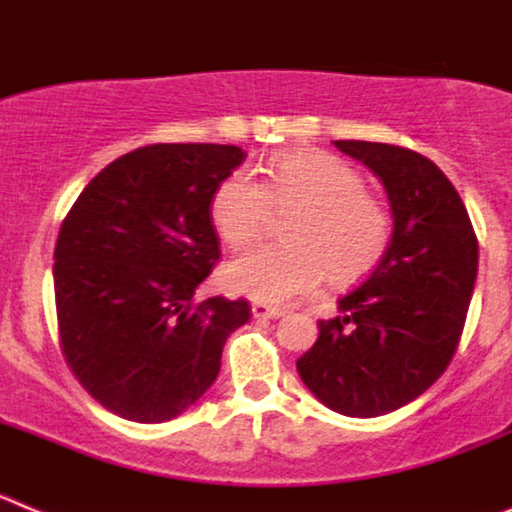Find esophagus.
Returning <instances> with one entry per match:
<instances>
[{
    "label": "esophagus",
    "instance_id": "1",
    "mask_svg": "<svg viewBox=\"0 0 512 512\" xmlns=\"http://www.w3.org/2000/svg\"><path fill=\"white\" fill-rule=\"evenodd\" d=\"M251 312H253V318H259V320H277L284 315L282 307H271V305H264V302H253Z\"/></svg>",
    "mask_w": 512,
    "mask_h": 512
}]
</instances>
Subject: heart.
Wrapping results in <instances>:
<instances>
[{
  "instance_id": "obj_1",
  "label": "heart",
  "mask_w": 512,
  "mask_h": 512,
  "mask_svg": "<svg viewBox=\"0 0 512 512\" xmlns=\"http://www.w3.org/2000/svg\"><path fill=\"white\" fill-rule=\"evenodd\" d=\"M271 210L297 212L284 228L289 246L256 248L225 269L228 287L251 300H297L318 289L325 274L336 287L354 284L390 246L387 205L366 192L359 169L333 153H284L266 166L264 184L235 171L210 200L212 225L233 251L259 241Z\"/></svg>"
}]
</instances>
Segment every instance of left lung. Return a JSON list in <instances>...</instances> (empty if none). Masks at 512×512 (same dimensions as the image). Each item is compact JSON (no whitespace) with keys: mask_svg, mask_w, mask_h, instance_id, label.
<instances>
[{"mask_svg":"<svg viewBox=\"0 0 512 512\" xmlns=\"http://www.w3.org/2000/svg\"><path fill=\"white\" fill-rule=\"evenodd\" d=\"M384 184L390 246L297 361L307 390L348 418H377L423 395L459 346L477 279V235L431 158L369 140H336Z\"/></svg>","mask_w":512,"mask_h":512,"instance_id":"1","label":"left lung"}]
</instances>
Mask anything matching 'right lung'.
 Instances as JSON below:
<instances>
[{
  "mask_svg": "<svg viewBox=\"0 0 512 512\" xmlns=\"http://www.w3.org/2000/svg\"><path fill=\"white\" fill-rule=\"evenodd\" d=\"M238 146L156 143L99 171L74 202L53 251L63 359L110 413L164 423L220 372L246 300L194 305L220 259L212 192L243 164Z\"/></svg>",
  "mask_w": 512,
  "mask_h": 512,
  "instance_id": "right-lung-1",
  "label": "right lung"
}]
</instances>
